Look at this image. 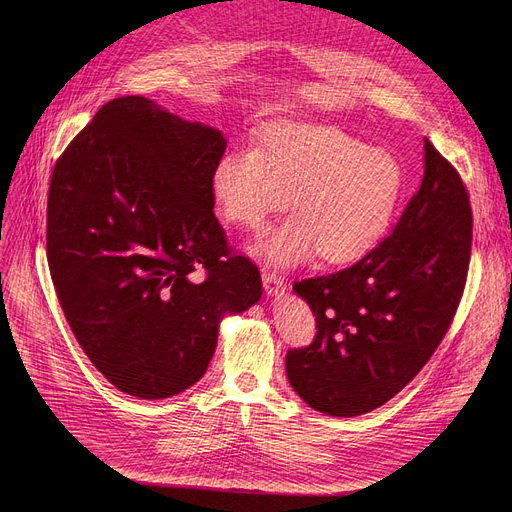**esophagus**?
Segmentation results:
<instances>
[{
  "label": "esophagus",
  "mask_w": 512,
  "mask_h": 512,
  "mask_svg": "<svg viewBox=\"0 0 512 512\" xmlns=\"http://www.w3.org/2000/svg\"><path fill=\"white\" fill-rule=\"evenodd\" d=\"M261 280H263V288H265L267 297H278V294L284 290V280L276 272H263Z\"/></svg>",
  "instance_id": "obj_1"
}]
</instances>
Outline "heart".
Segmentation results:
<instances>
[{"instance_id": "1", "label": "heart", "mask_w": 512, "mask_h": 512, "mask_svg": "<svg viewBox=\"0 0 512 512\" xmlns=\"http://www.w3.org/2000/svg\"><path fill=\"white\" fill-rule=\"evenodd\" d=\"M405 176L398 161L332 124L292 122L265 132L259 147L226 151L211 172L224 220L259 232L290 205L294 218L255 245L272 265H299L321 253L332 265L363 259L380 245Z\"/></svg>"}]
</instances>
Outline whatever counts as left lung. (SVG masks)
<instances>
[{"instance_id": "left-lung-1", "label": "left lung", "mask_w": 512, "mask_h": 512, "mask_svg": "<svg viewBox=\"0 0 512 512\" xmlns=\"http://www.w3.org/2000/svg\"><path fill=\"white\" fill-rule=\"evenodd\" d=\"M423 180L392 234L355 265L297 282L317 334L286 353L288 382L332 417L382 407L434 355L463 297L473 215L467 188L425 139Z\"/></svg>"}]
</instances>
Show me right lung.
Returning <instances> with one entry per match:
<instances>
[{
  "instance_id": "add662e5",
  "label": "right lung",
  "mask_w": 512,
  "mask_h": 512,
  "mask_svg": "<svg viewBox=\"0 0 512 512\" xmlns=\"http://www.w3.org/2000/svg\"><path fill=\"white\" fill-rule=\"evenodd\" d=\"M224 151L218 128L130 95L107 101L56 161L51 280L80 348L120 392L159 400L191 388L220 321L261 299L259 270L230 253L213 213Z\"/></svg>"
}]
</instances>
